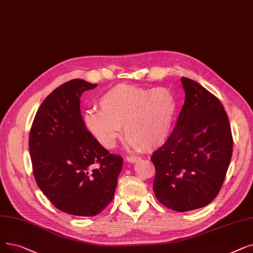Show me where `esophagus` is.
I'll list each match as a JSON object with an SVG mask.
<instances>
[{"mask_svg": "<svg viewBox=\"0 0 253 253\" xmlns=\"http://www.w3.org/2000/svg\"><path fill=\"white\" fill-rule=\"evenodd\" d=\"M139 159H140V157L135 156V155H132V156H127V157H126V160H127L128 162H132V163L137 162Z\"/></svg>", "mask_w": 253, "mask_h": 253, "instance_id": "obj_1", "label": "esophagus"}]
</instances>
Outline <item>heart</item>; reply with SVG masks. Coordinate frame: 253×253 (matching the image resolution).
I'll return each mask as SVG.
<instances>
[{
  "mask_svg": "<svg viewBox=\"0 0 253 253\" xmlns=\"http://www.w3.org/2000/svg\"><path fill=\"white\" fill-rule=\"evenodd\" d=\"M100 109H87L84 124L105 149H113L124 133L128 145L150 151L163 146L170 136L178 112V101L167 87L120 84L98 99Z\"/></svg>",
  "mask_w": 253,
  "mask_h": 253,
  "instance_id": "b5f03b06",
  "label": "heart"
}]
</instances>
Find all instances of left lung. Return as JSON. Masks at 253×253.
Masks as SVG:
<instances>
[{
  "mask_svg": "<svg viewBox=\"0 0 253 253\" xmlns=\"http://www.w3.org/2000/svg\"><path fill=\"white\" fill-rule=\"evenodd\" d=\"M185 102L168 141L153 153L157 200L177 212L210 204L219 193L233 154L228 117L217 97L181 79Z\"/></svg>",
  "mask_w": 253,
  "mask_h": 253,
  "instance_id": "left-lung-1",
  "label": "left lung"
}]
</instances>
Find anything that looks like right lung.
I'll list each match as a JSON object with an SVG mask.
<instances>
[{
	"instance_id": "right-lung-1",
	"label": "right lung",
	"mask_w": 253,
	"mask_h": 253,
	"mask_svg": "<svg viewBox=\"0 0 253 253\" xmlns=\"http://www.w3.org/2000/svg\"><path fill=\"white\" fill-rule=\"evenodd\" d=\"M72 80L42 102L30 131L29 149L37 185L60 211L99 214L114 199L123 158L109 154L89 133L80 98L96 87Z\"/></svg>"
}]
</instances>
